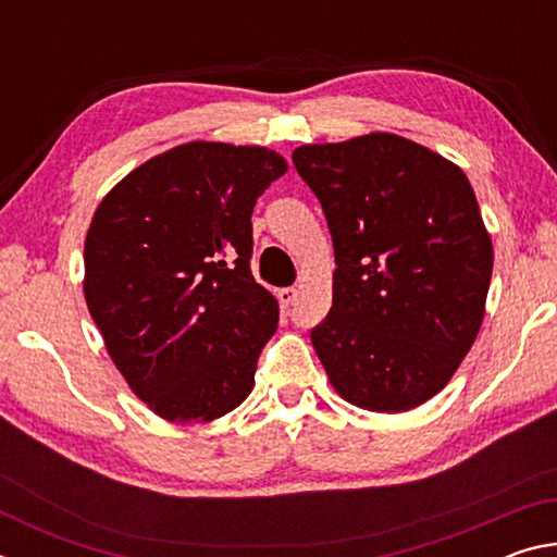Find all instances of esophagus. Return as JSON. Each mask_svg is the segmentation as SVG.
Returning <instances> with one entry per match:
<instances>
[{
    "label": "esophagus",
    "instance_id": "34e87169",
    "mask_svg": "<svg viewBox=\"0 0 557 557\" xmlns=\"http://www.w3.org/2000/svg\"><path fill=\"white\" fill-rule=\"evenodd\" d=\"M295 297H297V289H295V287H282V289H277V299H280L282 307H289L292 301H295Z\"/></svg>",
    "mask_w": 557,
    "mask_h": 557
}]
</instances>
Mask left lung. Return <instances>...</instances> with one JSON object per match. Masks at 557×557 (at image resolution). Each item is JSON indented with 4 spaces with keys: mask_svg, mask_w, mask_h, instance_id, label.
Segmentation results:
<instances>
[{
    "mask_svg": "<svg viewBox=\"0 0 557 557\" xmlns=\"http://www.w3.org/2000/svg\"><path fill=\"white\" fill-rule=\"evenodd\" d=\"M334 243L312 346L344 400L405 412L437 395L484 322L494 248L465 172L391 132L292 152Z\"/></svg>",
    "mask_w": 557,
    "mask_h": 557,
    "instance_id": "1",
    "label": "left lung"
}]
</instances>
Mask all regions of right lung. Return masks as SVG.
<instances>
[{"label":"right lung","instance_id":"1","mask_svg":"<svg viewBox=\"0 0 557 557\" xmlns=\"http://www.w3.org/2000/svg\"><path fill=\"white\" fill-rule=\"evenodd\" d=\"M285 172L268 147L199 139L132 169L96 209L83 295L112 363L159 418H223L256 385L280 307L250 272V215Z\"/></svg>","mask_w":557,"mask_h":557}]
</instances>
